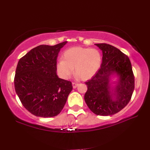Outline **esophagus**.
I'll list each match as a JSON object with an SVG mask.
<instances>
[{
    "instance_id": "34e87169",
    "label": "esophagus",
    "mask_w": 150,
    "mask_h": 150,
    "mask_svg": "<svg viewBox=\"0 0 150 150\" xmlns=\"http://www.w3.org/2000/svg\"><path fill=\"white\" fill-rule=\"evenodd\" d=\"M79 83H74V82H72V86H73V88L75 89L77 87V86H78Z\"/></svg>"
}]
</instances>
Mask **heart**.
I'll list each match as a JSON object with an SVG mask.
<instances>
[{
    "label": "heart",
    "mask_w": 150,
    "mask_h": 150,
    "mask_svg": "<svg viewBox=\"0 0 150 150\" xmlns=\"http://www.w3.org/2000/svg\"><path fill=\"white\" fill-rule=\"evenodd\" d=\"M101 63L102 55L98 50L75 46L64 51L56 67L62 78L69 79L74 68V74L78 77L87 80L97 72Z\"/></svg>",
    "instance_id": "heart-1"
}]
</instances>
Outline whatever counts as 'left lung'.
<instances>
[{
  "instance_id": "left-lung-1",
  "label": "left lung",
  "mask_w": 150,
  "mask_h": 150,
  "mask_svg": "<svg viewBox=\"0 0 150 150\" xmlns=\"http://www.w3.org/2000/svg\"><path fill=\"white\" fill-rule=\"evenodd\" d=\"M95 45L103 52V62L97 72L85 82L87 90L84 99L94 114L107 116L116 114L127 105L134 89V76L127 55L112 45ZM114 74L118 79L112 83L115 85L112 90L110 76Z\"/></svg>"
}]
</instances>
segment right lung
Listing matches in <instances>:
<instances>
[{
	"label": "right lung",
	"instance_id": "obj_1",
	"mask_svg": "<svg viewBox=\"0 0 150 150\" xmlns=\"http://www.w3.org/2000/svg\"><path fill=\"white\" fill-rule=\"evenodd\" d=\"M67 42L36 47L19 59L17 65L16 92L23 106L36 116L57 115L72 90L71 81L59 78L56 73L59 52Z\"/></svg>",
	"mask_w": 150,
	"mask_h": 150
}]
</instances>
